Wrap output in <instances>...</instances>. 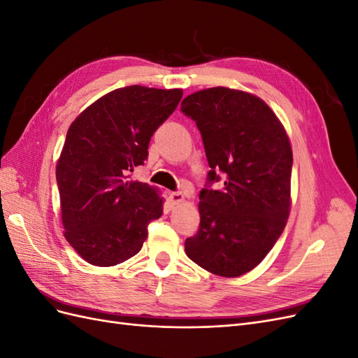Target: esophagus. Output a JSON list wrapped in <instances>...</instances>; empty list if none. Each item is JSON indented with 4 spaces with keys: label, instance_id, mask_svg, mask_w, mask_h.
Returning a JSON list of instances; mask_svg holds the SVG:
<instances>
[{
    "label": "esophagus",
    "instance_id": "1",
    "mask_svg": "<svg viewBox=\"0 0 358 358\" xmlns=\"http://www.w3.org/2000/svg\"><path fill=\"white\" fill-rule=\"evenodd\" d=\"M169 199H170L171 206H176V204H179V203H182L183 200H185V196H183L182 192H170Z\"/></svg>",
    "mask_w": 358,
    "mask_h": 358
}]
</instances>
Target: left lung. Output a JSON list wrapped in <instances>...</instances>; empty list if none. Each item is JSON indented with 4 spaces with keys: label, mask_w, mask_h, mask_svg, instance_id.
Returning <instances> with one entry per match:
<instances>
[{
    "label": "left lung",
    "mask_w": 358,
    "mask_h": 358,
    "mask_svg": "<svg viewBox=\"0 0 358 358\" xmlns=\"http://www.w3.org/2000/svg\"><path fill=\"white\" fill-rule=\"evenodd\" d=\"M180 110L196 122L210 167L199 196V231L185 241V252L213 275H245L263 262L287 225L288 136L262 99L224 86L188 95ZM220 174L223 188L212 190Z\"/></svg>",
    "instance_id": "1"
}]
</instances>
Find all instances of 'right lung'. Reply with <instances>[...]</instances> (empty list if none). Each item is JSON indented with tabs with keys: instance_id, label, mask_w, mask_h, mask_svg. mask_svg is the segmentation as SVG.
Segmentation results:
<instances>
[{
	"instance_id": "1",
	"label": "right lung",
	"mask_w": 358,
	"mask_h": 358,
	"mask_svg": "<svg viewBox=\"0 0 358 358\" xmlns=\"http://www.w3.org/2000/svg\"><path fill=\"white\" fill-rule=\"evenodd\" d=\"M182 90L131 85L103 95L74 119L57 164L64 236L85 262L109 267L134 257L162 215L158 189L131 180Z\"/></svg>"
}]
</instances>
